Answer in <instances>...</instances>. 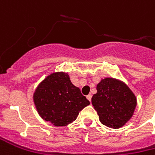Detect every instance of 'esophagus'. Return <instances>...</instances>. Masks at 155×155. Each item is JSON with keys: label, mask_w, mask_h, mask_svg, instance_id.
<instances>
[{"label": "esophagus", "mask_w": 155, "mask_h": 155, "mask_svg": "<svg viewBox=\"0 0 155 155\" xmlns=\"http://www.w3.org/2000/svg\"><path fill=\"white\" fill-rule=\"evenodd\" d=\"M87 99H88L89 101H91V99H92V95H91V94H88V96H87Z\"/></svg>", "instance_id": "1"}]
</instances>
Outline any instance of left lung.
I'll return each mask as SVG.
<instances>
[{
	"label": "left lung",
	"instance_id": "1",
	"mask_svg": "<svg viewBox=\"0 0 155 155\" xmlns=\"http://www.w3.org/2000/svg\"><path fill=\"white\" fill-rule=\"evenodd\" d=\"M92 104L102 124L120 128L131 120L137 102L135 94L124 82L106 77L97 84Z\"/></svg>",
	"mask_w": 155,
	"mask_h": 155
}]
</instances>
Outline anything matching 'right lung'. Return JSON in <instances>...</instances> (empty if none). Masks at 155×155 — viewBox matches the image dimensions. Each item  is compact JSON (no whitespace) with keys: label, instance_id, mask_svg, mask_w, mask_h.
<instances>
[{"label":"right lung","instance_id":"1","mask_svg":"<svg viewBox=\"0 0 155 155\" xmlns=\"http://www.w3.org/2000/svg\"><path fill=\"white\" fill-rule=\"evenodd\" d=\"M33 101L39 115L56 127L71 124L80 110L90 104L63 71L45 78L33 93Z\"/></svg>","mask_w":155,"mask_h":155}]
</instances>
